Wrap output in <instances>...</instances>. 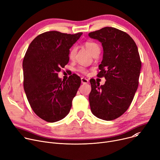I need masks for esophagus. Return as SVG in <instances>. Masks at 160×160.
<instances>
[{"label":"esophagus","mask_w":160,"mask_h":160,"mask_svg":"<svg viewBox=\"0 0 160 160\" xmlns=\"http://www.w3.org/2000/svg\"><path fill=\"white\" fill-rule=\"evenodd\" d=\"M81 82L82 83H83V84H86V83H88L89 80L84 77H82L81 78Z\"/></svg>","instance_id":"34e87169"}]
</instances>
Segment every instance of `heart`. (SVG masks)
<instances>
[{
	"label": "heart",
	"instance_id": "obj_1",
	"mask_svg": "<svg viewBox=\"0 0 160 160\" xmlns=\"http://www.w3.org/2000/svg\"><path fill=\"white\" fill-rule=\"evenodd\" d=\"M85 47L88 51L93 56L95 54H96L97 52L100 51V48L99 45L97 43H95V42L88 41L85 43ZM77 47L76 46H74L71 48V49L69 51V57L70 58V60H74L75 58V56H76V54H77ZM78 71L83 74H87V72H88V71L86 70V69H85L84 67H79Z\"/></svg>",
	"mask_w": 160,
	"mask_h": 160
}]
</instances>
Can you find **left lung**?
<instances>
[{
    "label": "left lung",
    "mask_w": 160,
    "mask_h": 160,
    "mask_svg": "<svg viewBox=\"0 0 160 160\" xmlns=\"http://www.w3.org/2000/svg\"><path fill=\"white\" fill-rule=\"evenodd\" d=\"M88 36L102 43L103 58L97 76L106 80L100 86L90 80L91 110L100 119L112 121L128 110L138 89L141 68L138 47L128 33L113 27L102 28Z\"/></svg>",
    "instance_id": "1"
}]
</instances>
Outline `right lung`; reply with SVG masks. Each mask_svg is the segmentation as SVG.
Returning a JSON list of instances; mask_svg holds the SVG:
<instances>
[{
	"label": "right lung",
	"mask_w": 160,
	"mask_h": 160,
	"mask_svg": "<svg viewBox=\"0 0 160 160\" xmlns=\"http://www.w3.org/2000/svg\"><path fill=\"white\" fill-rule=\"evenodd\" d=\"M82 34L44 32L31 42L24 57L25 93L33 111L48 122L60 121L68 115L80 86L81 79L77 74L63 81L58 72L68 63L69 49Z\"/></svg>",
	"instance_id": "1"
}]
</instances>
